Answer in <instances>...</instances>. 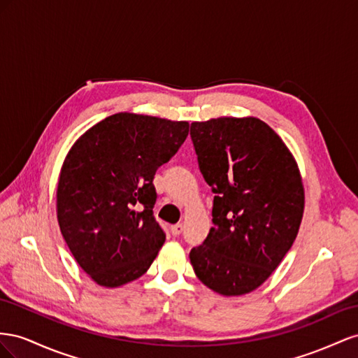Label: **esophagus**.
Here are the masks:
<instances>
[{
    "label": "esophagus",
    "mask_w": 358,
    "mask_h": 358,
    "mask_svg": "<svg viewBox=\"0 0 358 358\" xmlns=\"http://www.w3.org/2000/svg\"><path fill=\"white\" fill-rule=\"evenodd\" d=\"M182 228H185V227H182V223H177V224H172V227H171V234H172V236H180V234L182 232Z\"/></svg>",
    "instance_id": "obj_1"
}]
</instances>
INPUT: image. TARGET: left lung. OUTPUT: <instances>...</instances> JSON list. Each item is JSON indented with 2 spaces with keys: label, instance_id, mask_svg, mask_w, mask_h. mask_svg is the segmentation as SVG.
Segmentation results:
<instances>
[{
  "label": "left lung",
  "instance_id": "obj_1",
  "mask_svg": "<svg viewBox=\"0 0 358 358\" xmlns=\"http://www.w3.org/2000/svg\"><path fill=\"white\" fill-rule=\"evenodd\" d=\"M199 169L214 193L213 228L190 262L222 295L252 292L279 267L304 210L301 176L275 131L255 117H222L190 126Z\"/></svg>",
  "mask_w": 358,
  "mask_h": 358
}]
</instances>
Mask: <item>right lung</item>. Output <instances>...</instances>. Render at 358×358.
Returning a JSON list of instances; mask_svg holds the SVG:
<instances>
[{"instance_id": "add662e5", "label": "right lung", "mask_w": 358, "mask_h": 358, "mask_svg": "<svg viewBox=\"0 0 358 358\" xmlns=\"http://www.w3.org/2000/svg\"><path fill=\"white\" fill-rule=\"evenodd\" d=\"M187 135V121L120 112L70 148L59 172L57 217L76 262L101 287L141 278L157 257L166 236L152 216V180Z\"/></svg>"}]
</instances>
